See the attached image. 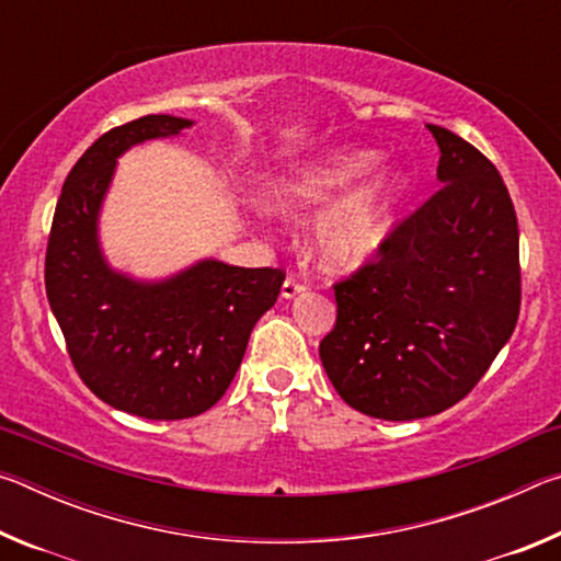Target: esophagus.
<instances>
[{
	"mask_svg": "<svg viewBox=\"0 0 561 561\" xmlns=\"http://www.w3.org/2000/svg\"><path fill=\"white\" fill-rule=\"evenodd\" d=\"M307 287H309L307 279H299L297 274H289V277L284 279V284H282V297L284 299H291V297H297V294L304 291Z\"/></svg>",
	"mask_w": 561,
	"mask_h": 561,
	"instance_id": "34e87169",
	"label": "esophagus"
}]
</instances>
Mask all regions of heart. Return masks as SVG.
I'll use <instances>...</instances> for the list:
<instances>
[{
  "label": "heart",
  "instance_id": "heart-1",
  "mask_svg": "<svg viewBox=\"0 0 561 561\" xmlns=\"http://www.w3.org/2000/svg\"><path fill=\"white\" fill-rule=\"evenodd\" d=\"M376 150L366 148L329 156L321 163L282 180L277 203L287 207L324 205L341 190L354 185L360 175H366L376 165ZM401 193L403 175L396 170H386L371 183L341 197L317 222L314 244L319 260L331 270H351L371 260L391 230L393 207Z\"/></svg>",
  "mask_w": 561,
  "mask_h": 561
}]
</instances>
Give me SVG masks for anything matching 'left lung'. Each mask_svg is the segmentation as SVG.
Returning a JSON list of instances; mask_svg holds the SVG:
<instances>
[{"mask_svg":"<svg viewBox=\"0 0 561 561\" xmlns=\"http://www.w3.org/2000/svg\"><path fill=\"white\" fill-rule=\"evenodd\" d=\"M440 190L396 222L371 260L334 282L319 356L336 393L383 421L443 413L468 396L517 327L519 230L497 168L448 128Z\"/></svg>","mask_w":561,"mask_h":561,"instance_id":"obj_1","label":"left lung"}]
</instances>
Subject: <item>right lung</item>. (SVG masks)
I'll return each mask as SVG.
<instances>
[{"label": "right lung", "mask_w": 561, "mask_h": 561, "mask_svg": "<svg viewBox=\"0 0 561 561\" xmlns=\"http://www.w3.org/2000/svg\"><path fill=\"white\" fill-rule=\"evenodd\" d=\"M187 126L160 113L103 133L66 178L46 242V297L76 374L103 403L148 421H183L220 401L287 277L207 260L138 284L103 262L96 217L116 158Z\"/></svg>", "instance_id": "1"}]
</instances>
